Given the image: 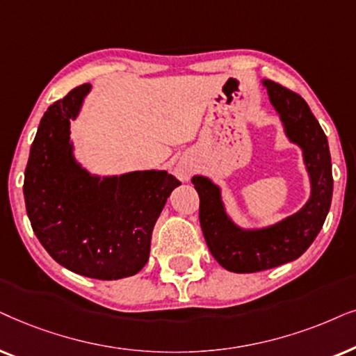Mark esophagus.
Instances as JSON below:
<instances>
[{
	"mask_svg": "<svg viewBox=\"0 0 356 356\" xmlns=\"http://www.w3.org/2000/svg\"><path fill=\"white\" fill-rule=\"evenodd\" d=\"M174 172L179 179H182V181H188V177H191L192 174V165L187 163H177L174 168Z\"/></svg>",
	"mask_w": 356,
	"mask_h": 356,
	"instance_id": "obj_1",
	"label": "esophagus"
}]
</instances>
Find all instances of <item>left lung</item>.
Masks as SVG:
<instances>
[{
	"label": "left lung",
	"instance_id": "1",
	"mask_svg": "<svg viewBox=\"0 0 356 356\" xmlns=\"http://www.w3.org/2000/svg\"><path fill=\"white\" fill-rule=\"evenodd\" d=\"M262 86L280 117L286 138L301 148L311 192L293 215L268 226L243 227L226 211L221 187L205 175H193L208 249L221 267L234 273L262 272L296 260L314 243L332 202V163L319 122L305 99L290 89L270 79H262Z\"/></svg>",
	"mask_w": 356,
	"mask_h": 356
}]
</instances>
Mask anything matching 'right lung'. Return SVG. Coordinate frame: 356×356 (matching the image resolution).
<instances>
[{
    "label": "right lung",
    "mask_w": 356,
    "mask_h": 356,
    "mask_svg": "<svg viewBox=\"0 0 356 356\" xmlns=\"http://www.w3.org/2000/svg\"><path fill=\"white\" fill-rule=\"evenodd\" d=\"M91 88H74L47 108L31 146L24 198L51 259L83 277L118 280L148 262L156 221L181 182L158 169L97 175L76 159L70 122Z\"/></svg>",
    "instance_id": "obj_1"
}]
</instances>
